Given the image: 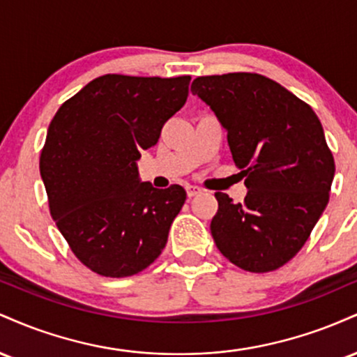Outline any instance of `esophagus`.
<instances>
[{
    "label": "esophagus",
    "mask_w": 357,
    "mask_h": 357,
    "mask_svg": "<svg viewBox=\"0 0 357 357\" xmlns=\"http://www.w3.org/2000/svg\"><path fill=\"white\" fill-rule=\"evenodd\" d=\"M186 192H188V196H190V198H192V196L202 195V190H199L198 186H186Z\"/></svg>",
    "instance_id": "obj_1"
}]
</instances>
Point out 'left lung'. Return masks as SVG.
I'll list each match as a JSON object with an SVG mask.
<instances>
[{
  "label": "left lung",
  "instance_id": "obj_1",
  "mask_svg": "<svg viewBox=\"0 0 357 357\" xmlns=\"http://www.w3.org/2000/svg\"><path fill=\"white\" fill-rule=\"evenodd\" d=\"M192 96L227 130L247 196L216 192V247L248 272H270L304 247L329 202L334 158L319 117L305 102L258 73L198 77Z\"/></svg>",
  "mask_w": 357,
  "mask_h": 357
}]
</instances>
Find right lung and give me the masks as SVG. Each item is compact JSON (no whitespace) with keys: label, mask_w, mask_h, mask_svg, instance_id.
<instances>
[{"label":"right lung","mask_w":357,"mask_h":357,"mask_svg":"<svg viewBox=\"0 0 357 357\" xmlns=\"http://www.w3.org/2000/svg\"><path fill=\"white\" fill-rule=\"evenodd\" d=\"M190 80L99 77L65 102L48 127L40 174L52 218L99 275H134L166 247L186 191L141 181L137 161L184 105Z\"/></svg>","instance_id":"1"}]
</instances>
